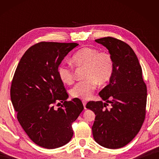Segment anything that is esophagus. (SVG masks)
Instances as JSON below:
<instances>
[{
  "label": "esophagus",
  "instance_id": "esophagus-1",
  "mask_svg": "<svg viewBox=\"0 0 159 159\" xmlns=\"http://www.w3.org/2000/svg\"><path fill=\"white\" fill-rule=\"evenodd\" d=\"M82 102H83V106H84V108H85V109H86V108H85V106H86V104H87V102H86L85 100H84V99H83V100H82Z\"/></svg>",
  "mask_w": 159,
  "mask_h": 159
}]
</instances>
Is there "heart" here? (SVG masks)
<instances>
[{"label": "heart", "mask_w": 159, "mask_h": 159, "mask_svg": "<svg viewBox=\"0 0 159 159\" xmlns=\"http://www.w3.org/2000/svg\"><path fill=\"white\" fill-rule=\"evenodd\" d=\"M71 62L77 67H83L85 80L76 83L71 90L74 98L88 99L92 96L98 83L103 84L110 79L113 72V60L110 54L99 52L94 48L85 47L74 54ZM58 76L65 84L74 81L73 70L68 66L60 65L57 69Z\"/></svg>", "instance_id": "b5f03b06"}]
</instances>
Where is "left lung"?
Listing matches in <instances>:
<instances>
[{"instance_id": "obj_1", "label": "left lung", "mask_w": 159, "mask_h": 159, "mask_svg": "<svg viewBox=\"0 0 159 159\" xmlns=\"http://www.w3.org/2000/svg\"><path fill=\"white\" fill-rule=\"evenodd\" d=\"M95 42L109 50L114 66L109 84L99 93L105 102L90 101L86 108L96 115L92 126L95 142L108 149H118L132 141L140 130L146 114L147 86L130 45L112 37ZM108 103L110 108L106 107Z\"/></svg>"}]
</instances>
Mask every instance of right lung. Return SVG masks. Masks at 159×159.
<instances>
[{"label": "right lung", "instance_id": "add662e5", "mask_svg": "<svg viewBox=\"0 0 159 159\" xmlns=\"http://www.w3.org/2000/svg\"><path fill=\"white\" fill-rule=\"evenodd\" d=\"M78 45L41 42L26 51L16 69L10 88L12 105L24 130L40 147L55 149L68 143L72 123L84 109L79 98L66 101L69 95L57 74L61 61Z\"/></svg>", "mask_w": 159, "mask_h": 159}]
</instances>
